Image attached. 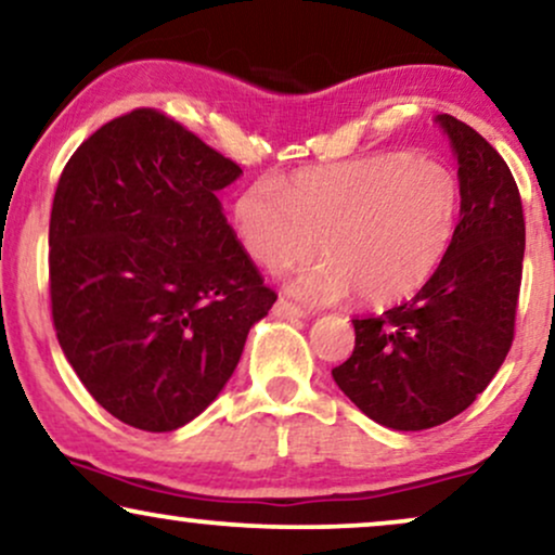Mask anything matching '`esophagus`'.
Wrapping results in <instances>:
<instances>
[{
    "label": "esophagus",
    "mask_w": 555,
    "mask_h": 555,
    "mask_svg": "<svg viewBox=\"0 0 555 555\" xmlns=\"http://www.w3.org/2000/svg\"><path fill=\"white\" fill-rule=\"evenodd\" d=\"M273 314H276V318H284V320H297V318H307V310L292 305L289 299H279L276 305H273Z\"/></svg>",
    "instance_id": "esophagus-1"
}]
</instances>
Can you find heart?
Masks as SVG:
<instances>
[{
	"label": "heart",
	"mask_w": 555,
	"mask_h": 555,
	"mask_svg": "<svg viewBox=\"0 0 555 555\" xmlns=\"http://www.w3.org/2000/svg\"><path fill=\"white\" fill-rule=\"evenodd\" d=\"M461 186L435 158L374 153L346 164L305 168L279 189L256 181L235 199L245 254L266 271H301L292 292L333 301L356 292L363 305L412 297L443 261L459 225Z\"/></svg>",
	"instance_id": "obj_1"
}]
</instances>
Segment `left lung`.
I'll return each mask as SVG.
<instances>
[{
  "label": "left lung",
  "mask_w": 555,
  "mask_h": 555,
  "mask_svg": "<svg viewBox=\"0 0 555 555\" xmlns=\"http://www.w3.org/2000/svg\"><path fill=\"white\" fill-rule=\"evenodd\" d=\"M459 158L461 220L443 261L410 301L353 320L356 348L333 369L363 415L427 430L489 387L515 338L525 217L509 166L453 115H438Z\"/></svg>",
  "instance_id": "obj_1"
}]
</instances>
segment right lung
I'll use <instances>...</instances> for the list:
<instances>
[{
    "instance_id": "obj_1",
    "label": "right lung",
    "mask_w": 555,
    "mask_h": 555,
    "mask_svg": "<svg viewBox=\"0 0 555 555\" xmlns=\"http://www.w3.org/2000/svg\"><path fill=\"white\" fill-rule=\"evenodd\" d=\"M241 173L151 107L102 125L63 168L48 230L53 327L125 425L168 433L207 410L276 301L217 199Z\"/></svg>"
}]
</instances>
